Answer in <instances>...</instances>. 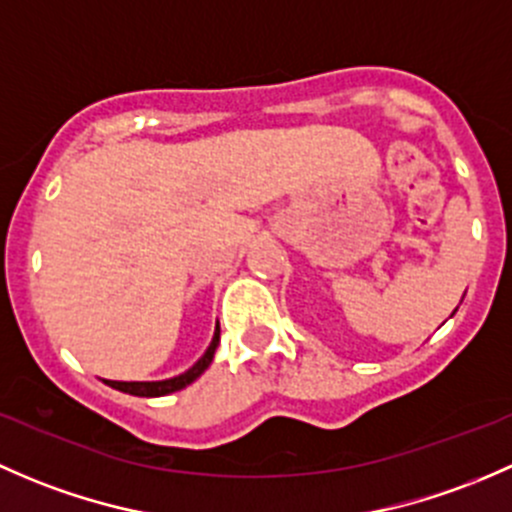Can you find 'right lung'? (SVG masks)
Masks as SVG:
<instances>
[{
  "label": "right lung",
  "instance_id": "1",
  "mask_svg": "<svg viewBox=\"0 0 512 512\" xmlns=\"http://www.w3.org/2000/svg\"><path fill=\"white\" fill-rule=\"evenodd\" d=\"M217 345H219V323H217V330H214L212 342H209L207 352H204V355L199 357L187 372L177 374V377L172 379H162V382H113V379H105V384L113 389H120V392L125 394H135V397H165V394L179 392V389H184L187 384H192L199 374L207 370V367L212 365Z\"/></svg>",
  "mask_w": 512,
  "mask_h": 512
}]
</instances>
